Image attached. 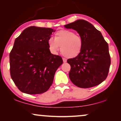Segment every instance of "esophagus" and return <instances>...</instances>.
Segmentation results:
<instances>
[{
    "mask_svg": "<svg viewBox=\"0 0 121 121\" xmlns=\"http://www.w3.org/2000/svg\"><path fill=\"white\" fill-rule=\"evenodd\" d=\"M63 62H64V63H66V62H67V59L64 58H63Z\"/></svg>",
    "mask_w": 121,
    "mask_h": 121,
    "instance_id": "esophagus-1",
    "label": "esophagus"
}]
</instances>
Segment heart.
<instances>
[{"label":"heart","mask_w":121,"mask_h":121,"mask_svg":"<svg viewBox=\"0 0 121 121\" xmlns=\"http://www.w3.org/2000/svg\"><path fill=\"white\" fill-rule=\"evenodd\" d=\"M48 48L53 53H56L60 48L63 55L74 58L80 53L82 48V39L80 36L69 30H60L56 32L54 39H48Z\"/></svg>","instance_id":"obj_1"}]
</instances>
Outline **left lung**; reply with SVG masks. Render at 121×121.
<instances>
[{
    "label": "left lung",
    "instance_id": "left-lung-1",
    "mask_svg": "<svg viewBox=\"0 0 121 121\" xmlns=\"http://www.w3.org/2000/svg\"><path fill=\"white\" fill-rule=\"evenodd\" d=\"M64 26L77 31L83 42L80 53L67 60L71 67L69 73L70 80L81 88L101 84L106 79L111 64L108 46L102 34L93 25L82 19Z\"/></svg>",
    "mask_w": 121,
    "mask_h": 121
}]
</instances>
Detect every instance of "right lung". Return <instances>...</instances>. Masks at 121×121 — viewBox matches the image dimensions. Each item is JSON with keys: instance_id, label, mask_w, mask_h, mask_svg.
Here are the masks:
<instances>
[{"instance_id": "add662e5", "label": "right lung", "mask_w": 121, "mask_h": 121, "mask_svg": "<svg viewBox=\"0 0 121 121\" xmlns=\"http://www.w3.org/2000/svg\"><path fill=\"white\" fill-rule=\"evenodd\" d=\"M55 31L30 26L15 39L9 55L10 75L22 92L42 94L52 84L56 70L63 62L48 48V39Z\"/></svg>"}]
</instances>
